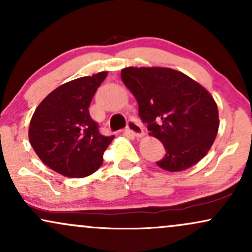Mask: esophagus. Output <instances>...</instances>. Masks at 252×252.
<instances>
[{
  "mask_svg": "<svg viewBox=\"0 0 252 252\" xmlns=\"http://www.w3.org/2000/svg\"><path fill=\"white\" fill-rule=\"evenodd\" d=\"M126 131H128L129 134L134 135L135 137H142V136L144 135L142 126H141L140 124H138L134 120L129 121L128 124H126Z\"/></svg>",
  "mask_w": 252,
  "mask_h": 252,
  "instance_id": "obj_1",
  "label": "esophagus"
}]
</instances>
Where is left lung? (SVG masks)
<instances>
[{"mask_svg":"<svg viewBox=\"0 0 252 252\" xmlns=\"http://www.w3.org/2000/svg\"><path fill=\"white\" fill-rule=\"evenodd\" d=\"M124 85L138 104V115L166 149L160 168L181 172L207 154L218 134L217 103L204 86L168 67H126Z\"/></svg>","mask_w":252,"mask_h":252,"instance_id":"1","label":"left lung"}]
</instances>
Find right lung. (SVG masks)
Returning a JSON list of instances; mask_svg holds the SVG:
<instances>
[{"label":"right lung","mask_w":252,"mask_h":252,"mask_svg":"<svg viewBox=\"0 0 252 252\" xmlns=\"http://www.w3.org/2000/svg\"><path fill=\"white\" fill-rule=\"evenodd\" d=\"M108 76L71 80L51 92L34 111L28 137L46 166L67 178H85L102 166L103 154L115 136H103L89 106Z\"/></svg>","instance_id":"add662e5"}]
</instances>
